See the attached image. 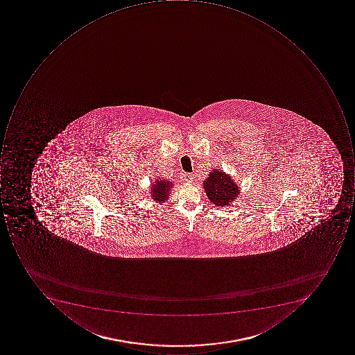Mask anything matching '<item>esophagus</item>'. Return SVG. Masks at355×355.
<instances>
[{
	"label": "esophagus",
	"mask_w": 355,
	"mask_h": 355,
	"mask_svg": "<svg viewBox=\"0 0 355 355\" xmlns=\"http://www.w3.org/2000/svg\"><path fill=\"white\" fill-rule=\"evenodd\" d=\"M183 179H184V181H187V182H193V176L192 175L189 174V173H187V174L183 175Z\"/></svg>",
	"instance_id": "1"
}]
</instances>
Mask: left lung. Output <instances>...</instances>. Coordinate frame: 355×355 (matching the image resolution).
<instances>
[{"label": "left lung", "instance_id": "8db88e82", "mask_svg": "<svg viewBox=\"0 0 355 355\" xmlns=\"http://www.w3.org/2000/svg\"><path fill=\"white\" fill-rule=\"evenodd\" d=\"M204 189L209 200L216 207H228L238 195L240 187L232 176L222 172V169H214L204 180Z\"/></svg>", "mask_w": 355, "mask_h": 355}]
</instances>
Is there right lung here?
<instances>
[{
	"mask_svg": "<svg viewBox=\"0 0 355 355\" xmlns=\"http://www.w3.org/2000/svg\"><path fill=\"white\" fill-rule=\"evenodd\" d=\"M172 182L169 181L162 180V179H157V181L151 184L150 196L155 202L162 204L163 202L167 200L169 196V192L172 189ZM16 200V198H15ZM24 238V236H22Z\"/></svg>",
	"mask_w": 355,
	"mask_h": 355,
	"instance_id": "obj_1",
	"label": "right lung"
}]
</instances>
